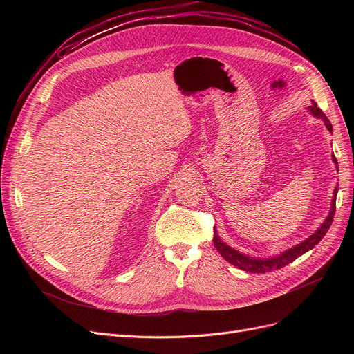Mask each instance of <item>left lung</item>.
I'll return each mask as SVG.
<instances>
[{"mask_svg":"<svg viewBox=\"0 0 354 354\" xmlns=\"http://www.w3.org/2000/svg\"><path fill=\"white\" fill-rule=\"evenodd\" d=\"M308 111L317 119H322L326 124V127L330 130H333V126L330 123V120L327 119V116L323 113L322 109L317 107V104H315L313 102L311 106H308ZM333 160L334 163H336V167L339 169V165H337V159L336 156L333 155ZM336 198H337V188L334 189V194H333V199H331V208H330V212H328V216L326 218V221L323 222V224L320 225V228L315 231L313 235H310L306 241H303L301 244L295 245L281 254H278L272 258H252V257H248L243 252H239L234 248H231L230 245H227L224 241H222L218 234H216V230L214 228V245L215 248L218 250V252L224 257L227 261L235 267H238L239 270H244V271H248V272H254V274H264V272H270L272 270H280L283 267H286L287 264L292 263L294 259H297L299 257H301L303 254H306L307 251H310L311 248H314L315 245H317L320 241L323 239V236L327 234L331 222H333V218H334V212H336Z\"/></svg>","mask_w":354,"mask_h":354,"instance_id":"8db88e82","label":"left lung"}]
</instances>
